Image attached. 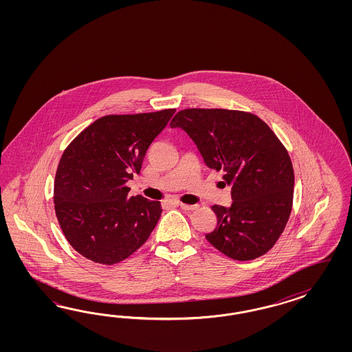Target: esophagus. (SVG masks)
<instances>
[{"label": "esophagus", "instance_id": "1", "mask_svg": "<svg viewBox=\"0 0 352 352\" xmlns=\"http://www.w3.org/2000/svg\"><path fill=\"white\" fill-rule=\"evenodd\" d=\"M179 206H181L183 210H195V209H197L199 208V205L197 204H178Z\"/></svg>", "mask_w": 352, "mask_h": 352}]
</instances>
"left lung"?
<instances>
[{
    "mask_svg": "<svg viewBox=\"0 0 352 352\" xmlns=\"http://www.w3.org/2000/svg\"><path fill=\"white\" fill-rule=\"evenodd\" d=\"M170 126L183 129L231 186L232 205L212 206L218 223L206 240L236 261L266 254L288 223L294 192L292 160L276 134L250 112L223 108L182 109Z\"/></svg>",
    "mask_w": 352,
    "mask_h": 352,
    "instance_id": "obj_1",
    "label": "left lung"
}]
</instances>
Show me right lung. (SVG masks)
Here are the masks:
<instances>
[{
  "instance_id": "add662e5",
  "label": "right lung",
  "mask_w": 352,
  "mask_h": 352,
  "mask_svg": "<svg viewBox=\"0 0 352 352\" xmlns=\"http://www.w3.org/2000/svg\"><path fill=\"white\" fill-rule=\"evenodd\" d=\"M175 109L98 118L64 149L54 181V209L67 241L99 265H115L143 245L160 201L129 196L151 143Z\"/></svg>"
}]
</instances>
